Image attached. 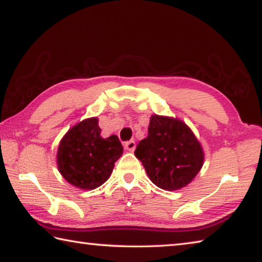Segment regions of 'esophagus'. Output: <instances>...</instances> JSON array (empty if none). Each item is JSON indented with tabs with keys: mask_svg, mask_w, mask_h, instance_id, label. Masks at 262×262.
<instances>
[{
	"mask_svg": "<svg viewBox=\"0 0 262 262\" xmlns=\"http://www.w3.org/2000/svg\"><path fill=\"white\" fill-rule=\"evenodd\" d=\"M125 149L128 150V151H134L135 150V141L130 140L125 143Z\"/></svg>",
	"mask_w": 262,
	"mask_h": 262,
	"instance_id": "obj_1",
	"label": "esophagus"
}]
</instances>
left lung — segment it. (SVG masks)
<instances>
[{
	"label": "left lung",
	"instance_id": "8db88e82",
	"mask_svg": "<svg viewBox=\"0 0 262 262\" xmlns=\"http://www.w3.org/2000/svg\"><path fill=\"white\" fill-rule=\"evenodd\" d=\"M135 156L150 180L165 190L184 188L200 172L205 162L201 143L180 119L151 115L147 139L140 141Z\"/></svg>",
	"mask_w": 262,
	"mask_h": 262
}]
</instances>
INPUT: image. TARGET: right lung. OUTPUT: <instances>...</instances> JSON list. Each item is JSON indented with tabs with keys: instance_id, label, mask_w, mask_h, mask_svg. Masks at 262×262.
Here are the masks:
<instances>
[{
	"instance_id": "right-lung-1",
	"label": "right lung",
	"mask_w": 262,
	"mask_h": 262,
	"mask_svg": "<svg viewBox=\"0 0 262 262\" xmlns=\"http://www.w3.org/2000/svg\"><path fill=\"white\" fill-rule=\"evenodd\" d=\"M98 118L76 123L62 137L56 163L61 176L79 189H95L110 178L123 148L117 135L100 136Z\"/></svg>"
}]
</instances>
